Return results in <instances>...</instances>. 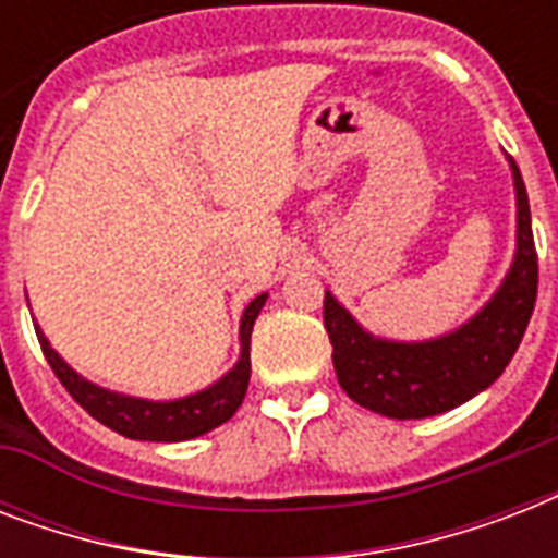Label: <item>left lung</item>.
Returning a JSON list of instances; mask_svg holds the SVG:
<instances>
[{
    "label": "left lung",
    "instance_id": "8db88e82",
    "mask_svg": "<svg viewBox=\"0 0 558 558\" xmlns=\"http://www.w3.org/2000/svg\"><path fill=\"white\" fill-rule=\"evenodd\" d=\"M519 199V252L495 298L458 332L423 344H397L367 336L327 292L324 327L332 365L348 397L390 420H423L463 405L489 388L515 356L538 292V254L533 243L527 187L512 161Z\"/></svg>",
    "mask_w": 558,
    "mask_h": 558
}]
</instances>
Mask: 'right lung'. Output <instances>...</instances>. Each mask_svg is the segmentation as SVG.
<instances>
[{"label":"right lung","mask_w":558,"mask_h":558,"mask_svg":"<svg viewBox=\"0 0 558 558\" xmlns=\"http://www.w3.org/2000/svg\"><path fill=\"white\" fill-rule=\"evenodd\" d=\"M266 304V295H257L252 304L245 306L243 324H240V362L234 371H228L217 385L193 393L185 399H173V402H147V399H133L104 390L92 381L81 379L72 367L65 365L63 359L57 356L46 336L37 330L39 348L43 356L51 365L54 376L63 381V388L74 397V402L86 408L98 423H104L112 432L124 434L130 440H156V442H179L193 440L199 434L217 428L226 420L234 416V411L243 405L245 390H248V376H252V359H248V348H252V327L254 318L260 313V306Z\"/></svg>","instance_id":"obj_1"}]
</instances>
